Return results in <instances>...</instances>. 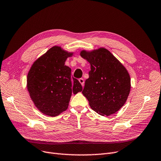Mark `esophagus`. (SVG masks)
I'll return each mask as SVG.
<instances>
[{
  "label": "esophagus",
  "instance_id": "1",
  "mask_svg": "<svg viewBox=\"0 0 161 161\" xmlns=\"http://www.w3.org/2000/svg\"><path fill=\"white\" fill-rule=\"evenodd\" d=\"M79 81H80V83L81 84L82 86H84V79H83V78H80L79 79Z\"/></svg>",
  "mask_w": 161,
  "mask_h": 161
}]
</instances>
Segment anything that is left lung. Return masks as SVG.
I'll return each mask as SVG.
<instances>
[{
    "mask_svg": "<svg viewBox=\"0 0 161 161\" xmlns=\"http://www.w3.org/2000/svg\"><path fill=\"white\" fill-rule=\"evenodd\" d=\"M80 55L91 65L82 93L91 108L99 115L115 114L126 102L130 92V79L127 70L103 47L92 52L83 50Z\"/></svg>",
    "mask_w": 161,
    "mask_h": 161,
    "instance_id": "1",
    "label": "left lung"
}]
</instances>
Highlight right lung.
<instances>
[{
	"mask_svg": "<svg viewBox=\"0 0 161 161\" xmlns=\"http://www.w3.org/2000/svg\"><path fill=\"white\" fill-rule=\"evenodd\" d=\"M73 53L53 46L35 61L27 76V88L35 106L42 114L56 117L68 108L71 93L82 91L71 68L65 65Z\"/></svg>",
	"mask_w": 161,
	"mask_h": 161,
	"instance_id": "1",
	"label": "right lung"
}]
</instances>
